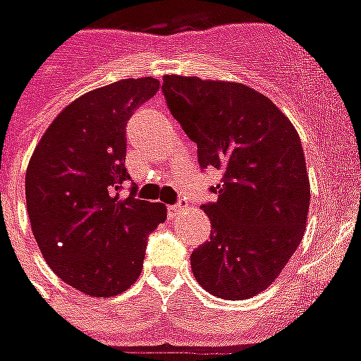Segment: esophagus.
<instances>
[{
    "mask_svg": "<svg viewBox=\"0 0 361 361\" xmlns=\"http://www.w3.org/2000/svg\"><path fill=\"white\" fill-rule=\"evenodd\" d=\"M185 209H187L185 204H176V206H169V216H171V219H174V216H178L180 213H183Z\"/></svg>",
    "mask_w": 361,
    "mask_h": 361,
    "instance_id": "obj_1",
    "label": "esophagus"
}]
</instances>
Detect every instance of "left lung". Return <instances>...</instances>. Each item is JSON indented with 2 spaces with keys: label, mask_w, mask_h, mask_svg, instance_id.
<instances>
[{
  "label": "left lung",
  "mask_w": 361,
  "mask_h": 361,
  "mask_svg": "<svg viewBox=\"0 0 361 361\" xmlns=\"http://www.w3.org/2000/svg\"><path fill=\"white\" fill-rule=\"evenodd\" d=\"M172 116L198 146L200 166L224 174L206 204L211 233L190 254L213 297L245 300L271 286L298 248L310 178L295 126L271 98L235 81L165 75Z\"/></svg>",
  "instance_id": "1"
}]
</instances>
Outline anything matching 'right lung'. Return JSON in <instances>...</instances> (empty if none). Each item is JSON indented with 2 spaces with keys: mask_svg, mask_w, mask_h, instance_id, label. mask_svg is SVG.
Listing matches in <instances>:
<instances>
[{
  "mask_svg": "<svg viewBox=\"0 0 361 361\" xmlns=\"http://www.w3.org/2000/svg\"><path fill=\"white\" fill-rule=\"evenodd\" d=\"M159 90L154 78L120 79L68 104L35 146L25 204L35 241L64 283L96 298L137 282L146 237L166 206L122 198L126 124Z\"/></svg>",
  "mask_w": 361,
  "mask_h": 361,
  "instance_id": "1",
  "label": "right lung"
}]
</instances>
